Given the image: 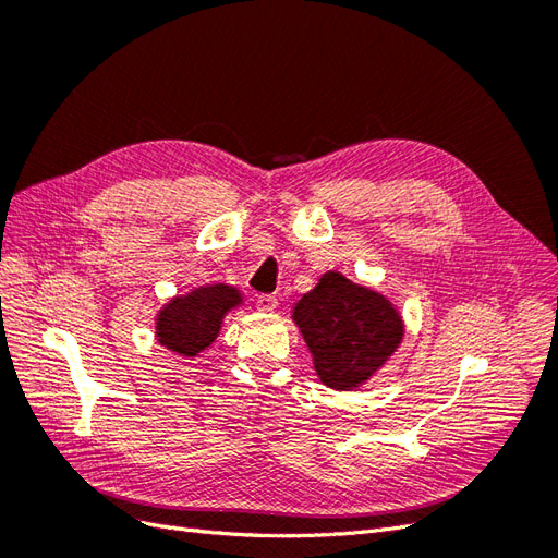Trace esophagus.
I'll return each mask as SVG.
<instances>
[{"label": "esophagus", "mask_w": 558, "mask_h": 558, "mask_svg": "<svg viewBox=\"0 0 558 558\" xmlns=\"http://www.w3.org/2000/svg\"><path fill=\"white\" fill-rule=\"evenodd\" d=\"M256 307L260 312H275L277 310V298L269 295V293H260V295H256Z\"/></svg>", "instance_id": "34e87169"}]
</instances>
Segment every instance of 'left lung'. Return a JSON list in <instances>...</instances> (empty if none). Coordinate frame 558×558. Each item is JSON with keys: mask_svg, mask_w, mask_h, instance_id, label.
Masks as SVG:
<instances>
[{"mask_svg": "<svg viewBox=\"0 0 558 558\" xmlns=\"http://www.w3.org/2000/svg\"><path fill=\"white\" fill-rule=\"evenodd\" d=\"M295 324L326 386L347 391L388 361L402 340V320L384 295L328 272L302 295Z\"/></svg>", "mask_w": 558, "mask_h": 558, "instance_id": "1", "label": "left lung"}]
</instances>
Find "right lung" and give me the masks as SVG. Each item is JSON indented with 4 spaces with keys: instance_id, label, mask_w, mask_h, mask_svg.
Segmentation results:
<instances>
[{
    "instance_id": "1",
    "label": "right lung",
    "mask_w": 558,
    "mask_h": 558,
    "mask_svg": "<svg viewBox=\"0 0 558 558\" xmlns=\"http://www.w3.org/2000/svg\"><path fill=\"white\" fill-rule=\"evenodd\" d=\"M242 298L230 286H205L185 298H174L158 316V340L181 356H197L207 349L221 328L230 307Z\"/></svg>"
}]
</instances>
